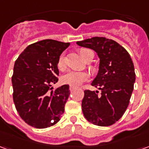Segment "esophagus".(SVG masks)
Wrapping results in <instances>:
<instances>
[{
	"mask_svg": "<svg viewBox=\"0 0 149 149\" xmlns=\"http://www.w3.org/2000/svg\"><path fill=\"white\" fill-rule=\"evenodd\" d=\"M69 89H70V91L74 90V89H75V87H72V86H70V87H69Z\"/></svg>",
	"mask_w": 149,
	"mask_h": 149,
	"instance_id": "1",
	"label": "esophagus"
}]
</instances>
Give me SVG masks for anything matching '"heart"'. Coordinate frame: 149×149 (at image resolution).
Masks as SVG:
<instances>
[{"label":"heart","instance_id":"1","mask_svg":"<svg viewBox=\"0 0 149 149\" xmlns=\"http://www.w3.org/2000/svg\"><path fill=\"white\" fill-rule=\"evenodd\" d=\"M88 52H90V50L88 49H81V50L80 53L84 60L86 58V56ZM57 65H58L59 69L61 71H64L66 69V63H65V57L64 54L60 56ZM88 79V74L85 72L70 71L67 74L64 75L62 77V82L64 84H68L72 87H77V86H80L83 82L87 81Z\"/></svg>","mask_w":149,"mask_h":149}]
</instances>
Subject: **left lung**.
<instances>
[{
	"label": "left lung",
	"instance_id": "left-lung-1",
	"mask_svg": "<svg viewBox=\"0 0 149 149\" xmlns=\"http://www.w3.org/2000/svg\"><path fill=\"white\" fill-rule=\"evenodd\" d=\"M77 44L94 50L100 58L99 70L91 84L101 92L84 90L83 114L95 125H113L127 109L133 91L136 74L131 56L120 45L105 37H92Z\"/></svg>",
	"mask_w": 149,
	"mask_h": 149
}]
</instances>
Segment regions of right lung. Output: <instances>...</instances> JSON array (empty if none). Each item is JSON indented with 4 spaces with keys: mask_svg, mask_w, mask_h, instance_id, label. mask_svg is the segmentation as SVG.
I'll return each instance as SVG.
<instances>
[{
    "mask_svg": "<svg viewBox=\"0 0 149 149\" xmlns=\"http://www.w3.org/2000/svg\"><path fill=\"white\" fill-rule=\"evenodd\" d=\"M70 43L43 40L29 45L15 61L12 84L13 101L25 123L37 128L60 120L70 94L68 84L53 90L58 81L57 62Z\"/></svg>",
    "mask_w": 149,
    "mask_h": 149,
    "instance_id": "1",
    "label": "right lung"
}]
</instances>
